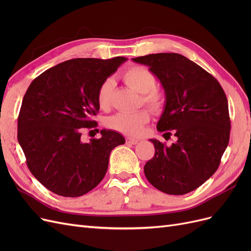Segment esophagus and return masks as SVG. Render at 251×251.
<instances>
[{"mask_svg":"<svg viewBox=\"0 0 251 251\" xmlns=\"http://www.w3.org/2000/svg\"><path fill=\"white\" fill-rule=\"evenodd\" d=\"M126 143H130V144H137V143L139 142L138 139L131 138V137H127V138L126 139Z\"/></svg>","mask_w":251,"mask_h":251,"instance_id":"34e87169","label":"esophagus"}]
</instances>
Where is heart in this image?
<instances>
[{
	"label": "heart",
	"instance_id": "heart-1",
	"mask_svg": "<svg viewBox=\"0 0 251 251\" xmlns=\"http://www.w3.org/2000/svg\"><path fill=\"white\" fill-rule=\"evenodd\" d=\"M126 85L141 94L143 104L154 113L164 110L166 97L163 91L156 88L154 73L142 66H131L123 73ZM114 87L112 78L104 79L97 91V102L101 109H107L111 102V95ZM150 120L147 110H139L133 113L119 112L107 120V125L113 130L127 135H137Z\"/></svg>",
	"mask_w": 251,
	"mask_h": 251
}]
</instances>
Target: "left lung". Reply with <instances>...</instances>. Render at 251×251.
Wrapping results in <instances>:
<instances>
[{"label": "left lung", "instance_id": "obj_1", "mask_svg": "<svg viewBox=\"0 0 251 251\" xmlns=\"http://www.w3.org/2000/svg\"><path fill=\"white\" fill-rule=\"evenodd\" d=\"M132 59L148 66L160 80L166 103L157 130L173 131L177 138L172 146L150 140L155 155L144 165V175L159 191L185 195L215 174L228 146L230 119L225 92L211 74L178 53Z\"/></svg>", "mask_w": 251, "mask_h": 251}]
</instances>
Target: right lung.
<instances>
[{
	"mask_svg": "<svg viewBox=\"0 0 251 251\" xmlns=\"http://www.w3.org/2000/svg\"><path fill=\"white\" fill-rule=\"evenodd\" d=\"M126 60L74 58L43 72L30 83L18 118V140L28 169L49 191L79 197L103 179L111 151L125 143L123 135L101 130L100 139L80 140L97 126L100 83Z\"/></svg>",
	"mask_w": 251,
	"mask_h": 251,
	"instance_id": "add662e5",
	"label": "right lung"
}]
</instances>
